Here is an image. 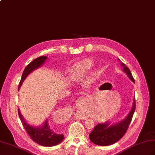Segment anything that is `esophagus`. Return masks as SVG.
<instances>
[{"label": "esophagus", "instance_id": "obj_1", "mask_svg": "<svg viewBox=\"0 0 155 155\" xmlns=\"http://www.w3.org/2000/svg\"><path fill=\"white\" fill-rule=\"evenodd\" d=\"M77 117L79 119H81V120H86L87 118V115L86 114L81 113L77 114Z\"/></svg>", "mask_w": 155, "mask_h": 155}]
</instances>
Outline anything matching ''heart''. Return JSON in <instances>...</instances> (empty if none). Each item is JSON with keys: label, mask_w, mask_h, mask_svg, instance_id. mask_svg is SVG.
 <instances>
[{"label": "heart", "mask_w": 155, "mask_h": 155, "mask_svg": "<svg viewBox=\"0 0 155 155\" xmlns=\"http://www.w3.org/2000/svg\"><path fill=\"white\" fill-rule=\"evenodd\" d=\"M93 66V62L90 59H84L78 64L74 65L73 69L71 71V74L74 76H80V75L86 74L88 71L92 69ZM105 113L103 111L98 113V118L100 119L104 118Z\"/></svg>", "instance_id": "b5f03b06"}]
</instances>
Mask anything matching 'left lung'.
I'll list each match as a JSON object with an SVG mask.
<instances>
[{
	"instance_id": "obj_1",
	"label": "left lung",
	"mask_w": 155,
	"mask_h": 155,
	"mask_svg": "<svg viewBox=\"0 0 155 155\" xmlns=\"http://www.w3.org/2000/svg\"><path fill=\"white\" fill-rule=\"evenodd\" d=\"M118 60L120 61V59H118ZM121 66L123 67V71L127 74L130 80L135 83L134 78L128 67L122 62H121ZM135 110L136 100L134 98L132 109L124 120L116 124H110L109 120L105 123L98 124L94 127L93 131L89 135L90 141L94 144L101 146H107L115 143L124 136L126 131L128 130Z\"/></svg>"
}]
</instances>
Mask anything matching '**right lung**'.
I'll return each instance as SVG.
<instances>
[{
	"mask_svg": "<svg viewBox=\"0 0 155 155\" xmlns=\"http://www.w3.org/2000/svg\"><path fill=\"white\" fill-rule=\"evenodd\" d=\"M46 56H41L36 58L33 61H31L29 64L27 65L23 71L21 81L19 82L18 90L20 88L22 83L25 81L26 77L32 72L33 71L41 67L44 63L46 60ZM18 114L20 118L22 124L27 133L28 134L32 140L39 144L40 145L45 147H52L55 146L62 141L64 138V136L63 134H59L54 132L51 130L50 124L46 119L45 122L41 126H31L27 123L25 118L23 117L20 113V110L18 109Z\"/></svg>",
	"mask_w": 155,
	"mask_h": 155,
	"instance_id": "right-lung-1",
	"label": "right lung"
}]
</instances>
